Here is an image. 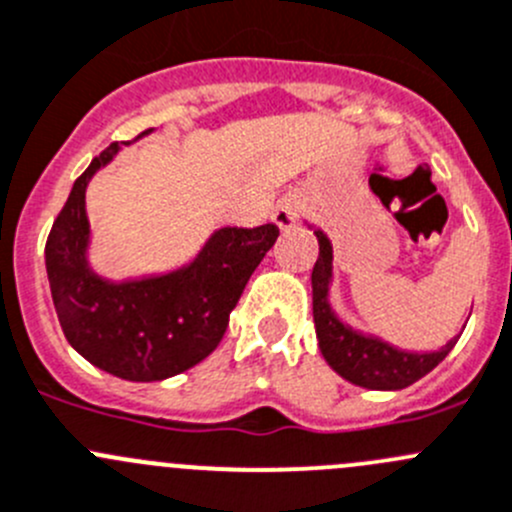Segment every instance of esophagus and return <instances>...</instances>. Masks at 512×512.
I'll use <instances>...</instances> for the list:
<instances>
[{
  "mask_svg": "<svg viewBox=\"0 0 512 512\" xmlns=\"http://www.w3.org/2000/svg\"><path fill=\"white\" fill-rule=\"evenodd\" d=\"M302 207H305V202H302L297 195L282 197V200L277 202L275 212H272V220H275L277 227L287 230V227H292L297 222V217H300Z\"/></svg>",
  "mask_w": 512,
  "mask_h": 512,
  "instance_id": "esophagus-1",
  "label": "esophagus"
}]
</instances>
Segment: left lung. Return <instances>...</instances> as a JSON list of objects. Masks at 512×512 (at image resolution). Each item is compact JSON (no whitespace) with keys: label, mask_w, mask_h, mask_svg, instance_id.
I'll list each match as a JSON object with an SVG mask.
<instances>
[{"label":"left lung","mask_w":512,"mask_h":512,"mask_svg":"<svg viewBox=\"0 0 512 512\" xmlns=\"http://www.w3.org/2000/svg\"><path fill=\"white\" fill-rule=\"evenodd\" d=\"M320 257L312 267V317H315L317 342L327 365L352 385L367 390H403L428 375L445 360L458 337L433 352H408L382 342L380 337L362 335L337 320L327 302L332 277V245L322 230H315Z\"/></svg>","instance_id":"1"}]
</instances>
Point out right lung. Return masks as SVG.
I'll list each match as a JSON object with an SVG mask.
<instances>
[{
	"instance_id": "right-lung-1",
	"label": "right lung",
	"mask_w": 512,
	"mask_h": 512,
	"mask_svg": "<svg viewBox=\"0 0 512 512\" xmlns=\"http://www.w3.org/2000/svg\"><path fill=\"white\" fill-rule=\"evenodd\" d=\"M117 152L112 142L77 177L47 237L54 310L69 345L92 365L122 380H167L220 345L230 312L280 230L272 222L252 230L222 227L180 270L127 282L102 280L87 262L84 190Z\"/></svg>"
}]
</instances>
